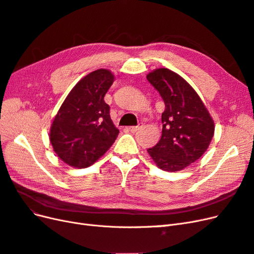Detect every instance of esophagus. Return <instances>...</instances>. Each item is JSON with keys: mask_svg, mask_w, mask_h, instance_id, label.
<instances>
[{"mask_svg": "<svg viewBox=\"0 0 254 254\" xmlns=\"http://www.w3.org/2000/svg\"><path fill=\"white\" fill-rule=\"evenodd\" d=\"M143 126V124L141 123V124H139L137 126H131V127H129L128 129H129V131H131V132H135L136 130H139L141 127Z\"/></svg>", "mask_w": 254, "mask_h": 254, "instance_id": "1", "label": "esophagus"}]
</instances>
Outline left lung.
Returning a JSON list of instances; mask_svg holds the SVG:
<instances>
[{
    "label": "left lung",
    "instance_id": "left-lung-1",
    "mask_svg": "<svg viewBox=\"0 0 254 254\" xmlns=\"http://www.w3.org/2000/svg\"><path fill=\"white\" fill-rule=\"evenodd\" d=\"M146 78L165 104L162 135L147 151L162 171H182L210 146L215 130L213 118L194 88L179 74L159 67L149 72Z\"/></svg>",
    "mask_w": 254,
    "mask_h": 254
}]
</instances>
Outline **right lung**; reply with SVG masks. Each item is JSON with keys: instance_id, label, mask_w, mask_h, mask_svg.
<instances>
[{"instance_id": "right-lung-1", "label": "right lung", "mask_w": 254, "mask_h": 254, "mask_svg": "<svg viewBox=\"0 0 254 254\" xmlns=\"http://www.w3.org/2000/svg\"><path fill=\"white\" fill-rule=\"evenodd\" d=\"M115 80L108 68L82 77L70 91L53 119L50 141L67 165L84 168L94 164L117 140L120 130L110 118L104 97Z\"/></svg>"}]
</instances>
